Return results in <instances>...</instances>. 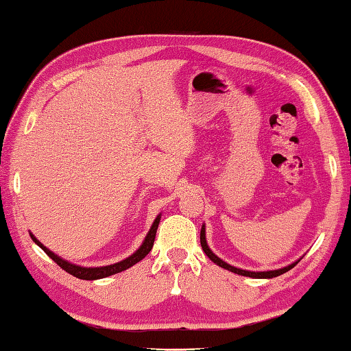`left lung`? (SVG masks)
Here are the masks:
<instances>
[{"mask_svg": "<svg viewBox=\"0 0 351 351\" xmlns=\"http://www.w3.org/2000/svg\"><path fill=\"white\" fill-rule=\"evenodd\" d=\"M201 247H202L204 253H206L207 256H208L210 259H212L216 265H219V267H222V269H226V270L232 271V273H237V275H241V276H248V278H256V279L276 278V276H279V275H282V273L289 271L290 269H293V267H295V265L299 263V261H296V263H293V264H290V265H287V267H284V269L269 270V271H248V270L238 269V267H233V265H230V264L224 263V261H222L221 258L216 256V254H215L212 250H210L208 245H207V241H206V227H204V226H202V228H201Z\"/></svg>", "mask_w": 351, "mask_h": 351, "instance_id": "8db88e82", "label": "left lung"}]
</instances>
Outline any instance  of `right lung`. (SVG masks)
I'll return each mask as SVG.
<instances>
[{
	"label": "right lung",
	"instance_id": "right-lung-1",
	"mask_svg": "<svg viewBox=\"0 0 351 351\" xmlns=\"http://www.w3.org/2000/svg\"><path fill=\"white\" fill-rule=\"evenodd\" d=\"M159 221H161V215L156 216V219L154 221V224H152L150 230L147 233V237H145L144 242L141 244V247L138 248V250L132 254V256L125 258L123 261H119L117 264H112V265H104V267H80V265H75V264H70L69 261L60 258L58 254H55L53 252H50L47 247H44L40 241H38L34 234L30 233V238L34 239V242L36 245H40L49 258H52L56 264H58L62 270H66L70 275L75 276V278H80V279H86V281H95V279H103L107 276H112V275H117L119 271H124L127 269H130L132 265H135L139 261L144 259L147 256L149 252L152 250V247H154V242H155V237H156V230H158V226H159Z\"/></svg>",
	"mask_w": 351,
	"mask_h": 351
}]
</instances>
